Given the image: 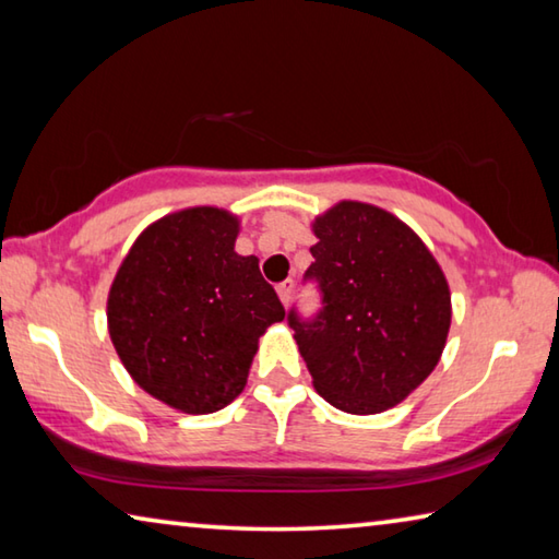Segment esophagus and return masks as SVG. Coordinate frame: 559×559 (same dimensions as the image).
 <instances>
[{
	"label": "esophagus",
	"instance_id": "esophagus-1",
	"mask_svg": "<svg viewBox=\"0 0 559 559\" xmlns=\"http://www.w3.org/2000/svg\"><path fill=\"white\" fill-rule=\"evenodd\" d=\"M276 293H278V298H281L283 306H288V302H290V293H293V281L288 278V281L278 283V286H276Z\"/></svg>",
	"mask_w": 559,
	"mask_h": 559
}]
</instances>
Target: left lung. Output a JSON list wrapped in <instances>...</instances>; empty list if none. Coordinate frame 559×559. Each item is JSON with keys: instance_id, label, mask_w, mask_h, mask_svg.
<instances>
[{"instance_id": "8db88e82", "label": "left lung", "mask_w": 559, "mask_h": 559, "mask_svg": "<svg viewBox=\"0 0 559 559\" xmlns=\"http://www.w3.org/2000/svg\"><path fill=\"white\" fill-rule=\"evenodd\" d=\"M308 281L323 308L296 310L288 325L316 392L347 414H380L404 402L439 365L451 325V293L437 259L409 226L365 202L316 216Z\"/></svg>"}]
</instances>
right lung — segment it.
Listing matches in <instances>:
<instances>
[{
	"mask_svg": "<svg viewBox=\"0 0 559 559\" xmlns=\"http://www.w3.org/2000/svg\"><path fill=\"white\" fill-rule=\"evenodd\" d=\"M239 216L189 206L147 226L108 293V333L132 380L185 414L243 392L259 337L286 318L257 257L234 251Z\"/></svg>",
	"mask_w": 559,
	"mask_h": 559,
	"instance_id": "right-lung-1",
	"label": "right lung"
}]
</instances>
